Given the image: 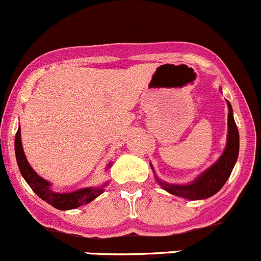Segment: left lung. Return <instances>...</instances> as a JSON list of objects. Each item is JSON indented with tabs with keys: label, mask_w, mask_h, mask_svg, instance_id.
<instances>
[{
	"label": "left lung",
	"mask_w": 261,
	"mask_h": 261,
	"mask_svg": "<svg viewBox=\"0 0 261 261\" xmlns=\"http://www.w3.org/2000/svg\"><path fill=\"white\" fill-rule=\"evenodd\" d=\"M226 104H228V135H226V144L224 152L221 153L218 161L188 184H172V182L161 180L155 175L154 169L150 164L155 180L161 186V188H164L170 194L189 199V201L210 198L211 196L218 193L223 188L228 177L232 174L233 167L237 162L238 152H240V134H238L237 125H236L234 117H233V109L229 101H226Z\"/></svg>",
	"instance_id": "left-lung-1"
}]
</instances>
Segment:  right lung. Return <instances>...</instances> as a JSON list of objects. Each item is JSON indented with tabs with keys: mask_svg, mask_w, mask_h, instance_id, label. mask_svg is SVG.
<instances>
[{
	"mask_svg": "<svg viewBox=\"0 0 261 261\" xmlns=\"http://www.w3.org/2000/svg\"><path fill=\"white\" fill-rule=\"evenodd\" d=\"M15 155L21 176L28 182V186L33 189V192L41 199L50 203L51 206H54L58 210H73V208L80 207L82 204L89 203L92 199L96 198L97 196H100L104 192V188L108 186V181H107L104 182L103 186L87 187V188L69 192V193H59V192L53 191V188H51L53 184L48 180L41 177L35 170L32 169V166L27 161L25 153H24L23 145H21L20 127L18 128V133L15 135ZM111 166L112 162H109L107 170Z\"/></svg>",
	"mask_w": 261,
	"mask_h": 261,
	"instance_id": "obj_1",
	"label": "right lung"
}]
</instances>
